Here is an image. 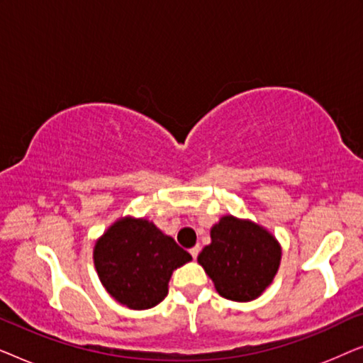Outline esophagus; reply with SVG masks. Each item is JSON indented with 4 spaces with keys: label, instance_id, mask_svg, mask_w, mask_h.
Returning a JSON list of instances; mask_svg holds the SVG:
<instances>
[{
    "label": "esophagus",
    "instance_id": "34e87169",
    "mask_svg": "<svg viewBox=\"0 0 363 363\" xmlns=\"http://www.w3.org/2000/svg\"><path fill=\"white\" fill-rule=\"evenodd\" d=\"M200 250H201L200 245H196V246H193V247H191V250H190V255L193 256V259H196V256L200 255Z\"/></svg>",
    "mask_w": 363,
    "mask_h": 363
}]
</instances>
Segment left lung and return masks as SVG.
<instances>
[{
	"mask_svg": "<svg viewBox=\"0 0 363 363\" xmlns=\"http://www.w3.org/2000/svg\"><path fill=\"white\" fill-rule=\"evenodd\" d=\"M198 262L218 294L247 302L259 297L274 279L281 262V246L256 223L223 216L211 228V242L198 255Z\"/></svg>",
	"mask_w": 363,
	"mask_h": 363,
	"instance_id": "left-lung-1",
	"label": "left lung"
}]
</instances>
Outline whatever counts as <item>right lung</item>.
<instances>
[{"label":"right lung","instance_id":"1","mask_svg":"<svg viewBox=\"0 0 363 363\" xmlns=\"http://www.w3.org/2000/svg\"><path fill=\"white\" fill-rule=\"evenodd\" d=\"M188 261L190 252L143 218H121L94 247L102 286L117 302L135 311L160 304L172 272Z\"/></svg>","mask_w":363,"mask_h":363}]
</instances>
